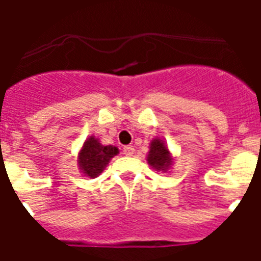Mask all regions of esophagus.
<instances>
[{"label": "esophagus", "mask_w": 261, "mask_h": 261, "mask_svg": "<svg viewBox=\"0 0 261 261\" xmlns=\"http://www.w3.org/2000/svg\"><path fill=\"white\" fill-rule=\"evenodd\" d=\"M124 154L128 156L133 155L135 154V146H132V145H128V146H124Z\"/></svg>", "instance_id": "esophagus-1"}]
</instances>
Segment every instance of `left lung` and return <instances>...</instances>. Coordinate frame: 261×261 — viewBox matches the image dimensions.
I'll return each mask as SVG.
<instances>
[{
	"label": "left lung",
	"instance_id": "1",
	"mask_svg": "<svg viewBox=\"0 0 261 261\" xmlns=\"http://www.w3.org/2000/svg\"><path fill=\"white\" fill-rule=\"evenodd\" d=\"M146 162L156 172H170L174 166V155L168 149L165 138L155 136L149 145L146 154Z\"/></svg>",
	"mask_w": 261,
	"mask_h": 261
}]
</instances>
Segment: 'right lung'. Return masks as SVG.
Here are the masks:
<instances>
[{
    "mask_svg": "<svg viewBox=\"0 0 261 261\" xmlns=\"http://www.w3.org/2000/svg\"><path fill=\"white\" fill-rule=\"evenodd\" d=\"M119 151L114 145H103L98 137L94 135L89 136L77 154L78 170L90 179L98 177Z\"/></svg>",
    "mask_w": 261,
    "mask_h": 261,
    "instance_id": "right-lung-1",
    "label": "right lung"
}]
</instances>
